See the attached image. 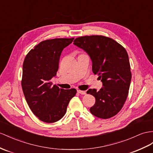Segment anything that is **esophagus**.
<instances>
[{
	"label": "esophagus",
	"mask_w": 153,
	"mask_h": 153,
	"mask_svg": "<svg viewBox=\"0 0 153 153\" xmlns=\"http://www.w3.org/2000/svg\"><path fill=\"white\" fill-rule=\"evenodd\" d=\"M77 92L80 94H82V95H85L86 94V92L83 91H79V90H77Z\"/></svg>",
	"instance_id": "34e87169"
}]
</instances>
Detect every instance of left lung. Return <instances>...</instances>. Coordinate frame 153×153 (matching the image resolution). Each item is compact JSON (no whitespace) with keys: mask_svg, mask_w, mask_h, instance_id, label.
Returning a JSON list of instances; mask_svg holds the SVG:
<instances>
[{"mask_svg":"<svg viewBox=\"0 0 153 153\" xmlns=\"http://www.w3.org/2000/svg\"><path fill=\"white\" fill-rule=\"evenodd\" d=\"M74 45L88 55L92 72L98 74L103 83L99 91L91 88L87 92L96 98L90 111L100 118L113 117L123 107L130 87L131 72L127 51L112 39L102 36L78 37Z\"/></svg>","mask_w":153,"mask_h":153,"instance_id":"left-lung-1","label":"left lung"}]
</instances>
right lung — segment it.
<instances>
[{"label":"right lung","mask_w":153,"mask_h":153,"mask_svg":"<svg viewBox=\"0 0 153 153\" xmlns=\"http://www.w3.org/2000/svg\"><path fill=\"white\" fill-rule=\"evenodd\" d=\"M72 39H53L42 41L31 50L22 66V88L31 111L46 123H53L65 114L76 90H65L50 82L56 76L62 51Z\"/></svg>","instance_id":"right-lung-1"}]
</instances>
